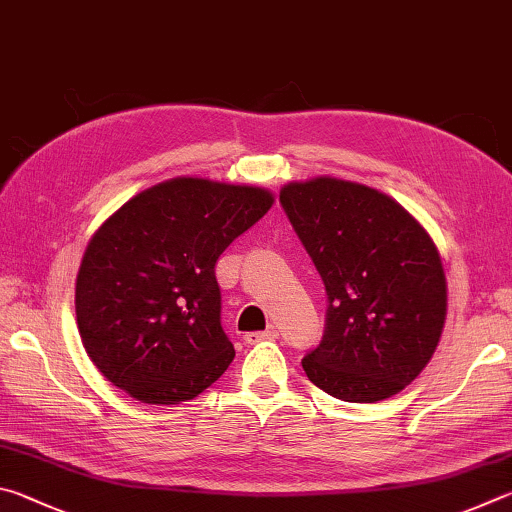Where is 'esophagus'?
Segmentation results:
<instances>
[{
    "label": "esophagus",
    "mask_w": 512,
    "mask_h": 512,
    "mask_svg": "<svg viewBox=\"0 0 512 512\" xmlns=\"http://www.w3.org/2000/svg\"><path fill=\"white\" fill-rule=\"evenodd\" d=\"M276 337H279V330H276L274 326H267V330H261V333H247L245 342L258 344V342H265V339H276Z\"/></svg>",
    "instance_id": "1"
}]
</instances>
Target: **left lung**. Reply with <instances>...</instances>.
<instances>
[{
  "mask_svg": "<svg viewBox=\"0 0 512 512\" xmlns=\"http://www.w3.org/2000/svg\"><path fill=\"white\" fill-rule=\"evenodd\" d=\"M281 206L324 281V337L301 360L308 380L346 402L407 387L447 315L443 263L427 231L375 188L317 177L283 186Z\"/></svg>",
  "mask_w": 512,
  "mask_h": 512,
  "instance_id": "left-lung-1",
  "label": "left lung"
}]
</instances>
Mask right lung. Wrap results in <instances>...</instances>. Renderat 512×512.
<instances>
[{
    "label": "right lung",
    "mask_w": 512,
    "mask_h": 512,
    "mask_svg": "<svg viewBox=\"0 0 512 512\" xmlns=\"http://www.w3.org/2000/svg\"><path fill=\"white\" fill-rule=\"evenodd\" d=\"M272 193L177 177L134 195L85 249L80 339L114 387L148 405L193 400L236 351L220 324L215 263L270 211Z\"/></svg>",
    "instance_id": "add662e5"
}]
</instances>
